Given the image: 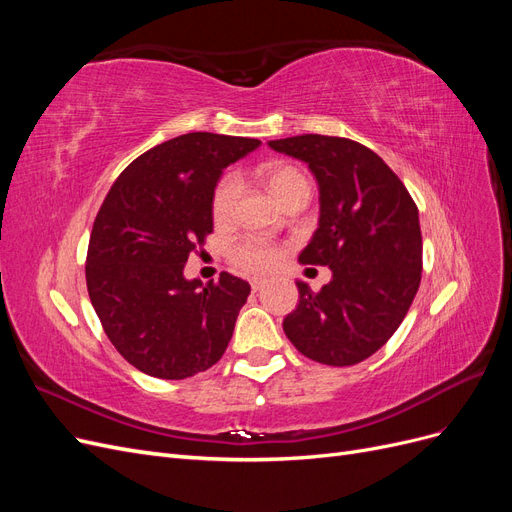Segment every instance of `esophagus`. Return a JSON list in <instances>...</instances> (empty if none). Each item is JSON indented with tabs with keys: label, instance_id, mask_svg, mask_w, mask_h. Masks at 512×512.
Listing matches in <instances>:
<instances>
[{
	"label": "esophagus",
	"instance_id": "34e87169",
	"mask_svg": "<svg viewBox=\"0 0 512 512\" xmlns=\"http://www.w3.org/2000/svg\"><path fill=\"white\" fill-rule=\"evenodd\" d=\"M265 286H267V280H265V277H254V280H252V290H254V292L262 290Z\"/></svg>",
	"mask_w": 512,
	"mask_h": 512
}]
</instances>
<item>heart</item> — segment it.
<instances>
[{
    "label": "heart",
    "mask_w": 512,
    "mask_h": 512,
    "mask_svg": "<svg viewBox=\"0 0 512 512\" xmlns=\"http://www.w3.org/2000/svg\"><path fill=\"white\" fill-rule=\"evenodd\" d=\"M265 179L269 190L275 194V198L284 203L294 194H307L309 196V183L299 168L290 164H269L265 170ZM241 194V179L235 173H228L215 185L213 198H211V215L215 222H228L235 213L237 200ZM228 258L235 267L250 271V273H262L273 269L282 258V250L275 243L256 237L245 235L228 245Z\"/></svg>",
    "instance_id": "obj_1"
}]
</instances>
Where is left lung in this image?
I'll use <instances>...</instances> for the list:
<instances>
[{"label":"left lung","instance_id":"8db88e82","mask_svg":"<svg viewBox=\"0 0 512 512\" xmlns=\"http://www.w3.org/2000/svg\"><path fill=\"white\" fill-rule=\"evenodd\" d=\"M269 147L314 173L320 220L299 262L333 273L320 292L297 282L299 305L284 333L316 363H361L389 342L421 284L418 209L378 153L350 138L303 134Z\"/></svg>","mask_w":512,"mask_h":512}]
</instances>
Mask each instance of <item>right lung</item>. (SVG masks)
I'll use <instances>...</instances> for the list:
<instances>
[{"instance_id": "1", "label": "right lung", "mask_w": 512, "mask_h": 512, "mask_svg": "<svg viewBox=\"0 0 512 512\" xmlns=\"http://www.w3.org/2000/svg\"><path fill=\"white\" fill-rule=\"evenodd\" d=\"M258 138L190 132L138 156L113 183L87 250V290L106 337L143 374L183 380L222 359L250 284L185 280L183 267L213 232L222 170Z\"/></svg>"}]
</instances>
